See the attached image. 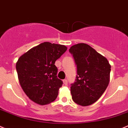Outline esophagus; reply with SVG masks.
Here are the masks:
<instances>
[{
	"label": "esophagus",
	"mask_w": 128,
	"mask_h": 128,
	"mask_svg": "<svg viewBox=\"0 0 128 128\" xmlns=\"http://www.w3.org/2000/svg\"><path fill=\"white\" fill-rule=\"evenodd\" d=\"M63 84L65 85V86H67V85H68L67 80H66V79H65V80H63Z\"/></svg>",
	"instance_id": "obj_1"
}]
</instances>
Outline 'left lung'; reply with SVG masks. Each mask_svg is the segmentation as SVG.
I'll return each mask as SVG.
<instances>
[{"mask_svg":"<svg viewBox=\"0 0 128 128\" xmlns=\"http://www.w3.org/2000/svg\"><path fill=\"white\" fill-rule=\"evenodd\" d=\"M69 52L77 68L76 79L70 87L73 100L82 106L91 105L108 87L111 66L106 58L87 44L74 45Z\"/></svg>","mask_w":128,"mask_h":128,"instance_id":"left-lung-1","label":"left lung"}]
</instances>
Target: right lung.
I'll use <instances>...</instances> for the list:
<instances>
[{
  "label": "right lung",
  "mask_w": 128,
  "mask_h": 128,
  "mask_svg": "<svg viewBox=\"0 0 128 128\" xmlns=\"http://www.w3.org/2000/svg\"><path fill=\"white\" fill-rule=\"evenodd\" d=\"M66 50L64 45L44 42L18 59L19 83L27 96L36 104L46 105L56 98L63 82L57 77L54 63Z\"/></svg>",
  "instance_id": "obj_1"
}]
</instances>
